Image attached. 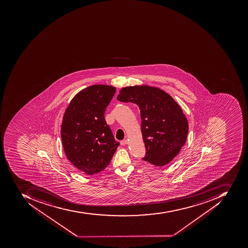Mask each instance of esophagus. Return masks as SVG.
<instances>
[{
    "label": "esophagus",
    "mask_w": 248,
    "mask_h": 248,
    "mask_svg": "<svg viewBox=\"0 0 248 248\" xmlns=\"http://www.w3.org/2000/svg\"><path fill=\"white\" fill-rule=\"evenodd\" d=\"M128 143V140H124L121 141V144L122 146H125V145L127 144Z\"/></svg>",
    "instance_id": "esophagus-1"
}]
</instances>
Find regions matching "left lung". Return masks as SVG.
I'll return each instance as SVG.
<instances>
[{
    "label": "left lung",
    "mask_w": 248,
    "mask_h": 248,
    "mask_svg": "<svg viewBox=\"0 0 248 248\" xmlns=\"http://www.w3.org/2000/svg\"><path fill=\"white\" fill-rule=\"evenodd\" d=\"M117 99L139 106L146 146L142 159L158 167L171 162L188 134L187 119L178 102L164 90L146 84L123 87Z\"/></svg>",
    "instance_id": "8db88e82"
}]
</instances>
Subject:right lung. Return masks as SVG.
I'll return each mask as SVG.
<instances>
[{
  "mask_svg": "<svg viewBox=\"0 0 248 248\" xmlns=\"http://www.w3.org/2000/svg\"><path fill=\"white\" fill-rule=\"evenodd\" d=\"M116 88L93 85L71 99L63 114L61 137L67 159L88 175L101 172L119 146L105 120Z\"/></svg>",
  "mask_w": 248,
  "mask_h": 248,
  "instance_id": "obj_1",
  "label": "right lung"
}]
</instances>
